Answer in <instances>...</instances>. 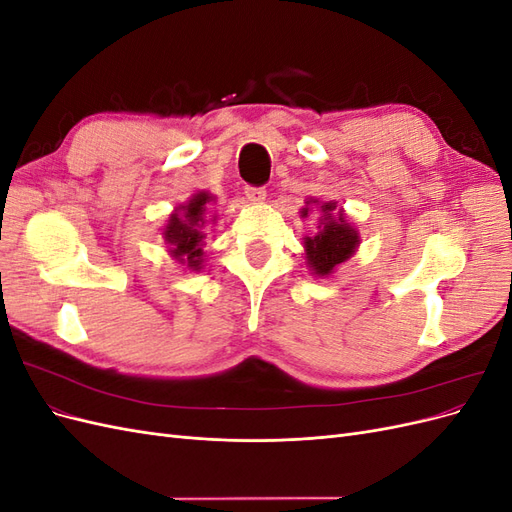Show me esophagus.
Masks as SVG:
<instances>
[{"mask_svg": "<svg viewBox=\"0 0 512 512\" xmlns=\"http://www.w3.org/2000/svg\"><path fill=\"white\" fill-rule=\"evenodd\" d=\"M245 196L252 200V203H262V200L267 198V190L265 188H252V185H247L245 188Z\"/></svg>", "mask_w": 512, "mask_h": 512, "instance_id": "obj_1", "label": "esophagus"}]
</instances>
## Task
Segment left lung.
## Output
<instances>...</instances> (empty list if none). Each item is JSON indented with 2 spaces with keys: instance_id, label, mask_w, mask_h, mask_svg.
I'll return each mask as SVG.
<instances>
[{
  "instance_id": "obj_1",
  "label": "left lung",
  "mask_w": 512,
  "mask_h": 512,
  "mask_svg": "<svg viewBox=\"0 0 512 512\" xmlns=\"http://www.w3.org/2000/svg\"><path fill=\"white\" fill-rule=\"evenodd\" d=\"M314 207L320 211V218L314 235L303 237L305 265L312 271V275L329 277L359 250L361 235L348 222L346 211L337 207L335 200L322 203L320 198H307L305 207L299 211L301 218H309V211Z\"/></svg>"
}]
</instances>
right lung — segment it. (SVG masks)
<instances>
[{"label":"right lung","instance_id":"1","mask_svg":"<svg viewBox=\"0 0 512 512\" xmlns=\"http://www.w3.org/2000/svg\"><path fill=\"white\" fill-rule=\"evenodd\" d=\"M218 203L211 192L198 190L183 205H177L162 226V237L173 256L185 271L198 273L205 269V228L215 224L218 215H209V207Z\"/></svg>","mask_w":512,"mask_h":512}]
</instances>
